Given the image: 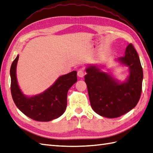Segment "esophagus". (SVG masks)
Segmentation results:
<instances>
[{
  "label": "esophagus",
  "instance_id": "obj_1",
  "mask_svg": "<svg viewBox=\"0 0 153 153\" xmlns=\"http://www.w3.org/2000/svg\"><path fill=\"white\" fill-rule=\"evenodd\" d=\"M85 75V71L82 70H80L78 71H77V76H78L79 77H83Z\"/></svg>",
  "mask_w": 153,
  "mask_h": 153
}]
</instances>
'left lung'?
<instances>
[{"mask_svg":"<svg viewBox=\"0 0 153 153\" xmlns=\"http://www.w3.org/2000/svg\"><path fill=\"white\" fill-rule=\"evenodd\" d=\"M119 61L129 69L126 82L119 83L95 66L86 69L85 82L93 110L100 116L114 118L125 114L137 105L142 91L143 74L137 51L131 43Z\"/></svg>","mask_w":153,"mask_h":153,"instance_id":"1","label":"left lung"}]
</instances>
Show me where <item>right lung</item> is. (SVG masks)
<instances>
[{
	"mask_svg": "<svg viewBox=\"0 0 153 153\" xmlns=\"http://www.w3.org/2000/svg\"><path fill=\"white\" fill-rule=\"evenodd\" d=\"M18 58V55L10 71L11 94L16 106L29 118L39 122H48L62 115L66 108L68 90L77 80V71L59 77L44 93L28 97L22 93L18 85L16 70Z\"/></svg>",
	"mask_w": 153,
	"mask_h": 153,
	"instance_id": "1",
	"label": "right lung"
}]
</instances>
